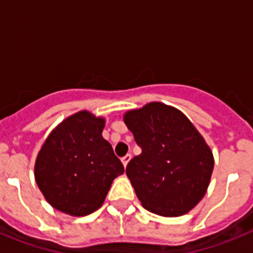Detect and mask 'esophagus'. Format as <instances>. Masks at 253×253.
I'll return each mask as SVG.
<instances>
[{
  "label": "esophagus",
  "mask_w": 253,
  "mask_h": 253,
  "mask_svg": "<svg viewBox=\"0 0 253 253\" xmlns=\"http://www.w3.org/2000/svg\"><path fill=\"white\" fill-rule=\"evenodd\" d=\"M130 160H131L130 154H126V156H124V157L122 158V162H123V165H124V167L128 166V163Z\"/></svg>",
  "instance_id": "esophagus-1"
}]
</instances>
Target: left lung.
Instances as JSON below:
<instances>
[{
    "label": "left lung",
    "mask_w": 253,
    "mask_h": 253,
    "mask_svg": "<svg viewBox=\"0 0 253 253\" xmlns=\"http://www.w3.org/2000/svg\"><path fill=\"white\" fill-rule=\"evenodd\" d=\"M142 148L126 176L143 208L162 216L189 213L204 198L214 169L213 152L178 109L149 102L124 114Z\"/></svg>",
    "instance_id": "left-lung-1"
}]
</instances>
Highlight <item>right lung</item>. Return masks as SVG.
Here are the masks:
<instances>
[{
	"mask_svg": "<svg viewBox=\"0 0 253 253\" xmlns=\"http://www.w3.org/2000/svg\"><path fill=\"white\" fill-rule=\"evenodd\" d=\"M105 119L87 110L55 126L37 156L35 181L46 202L62 213L84 216L104 204L124 166L102 137Z\"/></svg>",
	"mask_w": 253,
	"mask_h": 253,
	"instance_id": "1",
	"label": "right lung"
}]
</instances>
